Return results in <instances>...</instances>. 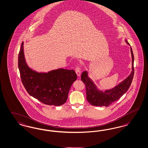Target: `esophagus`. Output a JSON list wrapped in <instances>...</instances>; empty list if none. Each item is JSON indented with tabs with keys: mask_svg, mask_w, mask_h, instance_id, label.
<instances>
[{
	"mask_svg": "<svg viewBox=\"0 0 148 148\" xmlns=\"http://www.w3.org/2000/svg\"><path fill=\"white\" fill-rule=\"evenodd\" d=\"M75 72L77 73V75L78 77H80V74H81V69H80V68L79 67V66H77L75 68Z\"/></svg>",
	"mask_w": 148,
	"mask_h": 148,
	"instance_id": "1",
	"label": "esophagus"
}]
</instances>
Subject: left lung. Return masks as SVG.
<instances>
[{
    "instance_id": "left-lung-1",
    "label": "left lung",
    "mask_w": 148,
    "mask_h": 148,
    "mask_svg": "<svg viewBox=\"0 0 148 148\" xmlns=\"http://www.w3.org/2000/svg\"><path fill=\"white\" fill-rule=\"evenodd\" d=\"M125 41L130 45V44L126 39ZM130 49L132 55V71L127 78L112 89L104 91L99 90L92 79L88 77L87 71H85L82 72L81 79L86 86L87 100L92 106L108 107L113 102L120 99L127 91L131 85L134 75V55L131 47Z\"/></svg>"
}]
</instances>
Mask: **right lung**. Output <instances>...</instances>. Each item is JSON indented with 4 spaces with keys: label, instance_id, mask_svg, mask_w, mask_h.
Listing matches in <instances>:
<instances>
[{
    "label": "right lung",
    "instance_id": "1",
    "mask_svg": "<svg viewBox=\"0 0 148 148\" xmlns=\"http://www.w3.org/2000/svg\"><path fill=\"white\" fill-rule=\"evenodd\" d=\"M18 66L26 91L47 105L60 106L65 103L70 88L77 79L74 70L59 68L47 73H39L32 69L26 63L23 42L18 54Z\"/></svg>",
    "mask_w": 148,
    "mask_h": 148
}]
</instances>
